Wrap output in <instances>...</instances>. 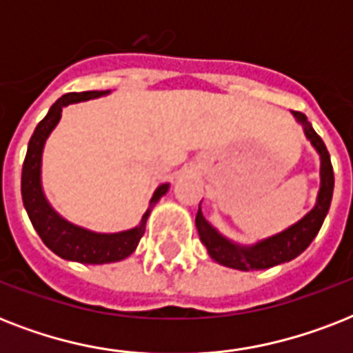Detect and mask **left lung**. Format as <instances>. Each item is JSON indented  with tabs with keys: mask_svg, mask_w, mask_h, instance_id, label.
Masks as SVG:
<instances>
[{
	"mask_svg": "<svg viewBox=\"0 0 353 353\" xmlns=\"http://www.w3.org/2000/svg\"><path fill=\"white\" fill-rule=\"evenodd\" d=\"M295 119L302 124L306 137L321 155V188H319L317 203L302 220L295 225L288 227L279 234L269 236L265 240L256 241L254 245H238L234 241L227 240L205 220L201 207L196 214V227H198L199 240L207 247L210 258L221 265L240 271H256V269H269L279 263L290 262L301 252L307 249L313 238L323 227V221L328 214L332 196H334V168L326 150L324 141L317 135L313 126L307 122V117L301 112H293Z\"/></svg>",
	"mask_w": 353,
	"mask_h": 353,
	"instance_id": "obj_1",
	"label": "left lung"
}]
</instances>
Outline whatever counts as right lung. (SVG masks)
Listing matches in <instances>:
<instances>
[{
    "label": "right lung",
    "mask_w": 353,
    "mask_h": 353,
    "mask_svg": "<svg viewBox=\"0 0 353 353\" xmlns=\"http://www.w3.org/2000/svg\"><path fill=\"white\" fill-rule=\"evenodd\" d=\"M108 93L110 91H82V93H68L62 99H58L46 117L38 122L29 141L27 155H25L23 170H21V198H23L25 210H27L36 232L40 234L41 241L63 260H73V262L80 263H110L130 256L137 249L139 240L143 238L152 207L168 190V183L159 185L150 199V209L144 212L141 223L130 231L113 232V234L93 232L84 227L69 223L46 199L40 177L41 152H43V144L49 137V133L54 130L62 117V108L73 104V102L90 101V99L108 95Z\"/></svg>",
    "instance_id": "1"
}]
</instances>
